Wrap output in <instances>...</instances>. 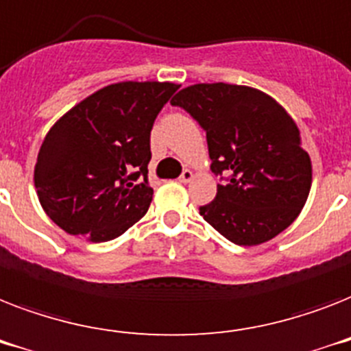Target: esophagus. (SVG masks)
<instances>
[{"instance_id":"1","label":"esophagus","mask_w":351,"mask_h":351,"mask_svg":"<svg viewBox=\"0 0 351 351\" xmlns=\"http://www.w3.org/2000/svg\"><path fill=\"white\" fill-rule=\"evenodd\" d=\"M192 179H193L192 170H183V173L179 176V181H181V183H190Z\"/></svg>"}]
</instances>
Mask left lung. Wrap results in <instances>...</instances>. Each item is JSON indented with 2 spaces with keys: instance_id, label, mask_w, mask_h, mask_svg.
Segmentation results:
<instances>
[{
  "instance_id": "1",
  "label": "left lung",
  "mask_w": 351,
  "mask_h": 351,
  "mask_svg": "<svg viewBox=\"0 0 351 351\" xmlns=\"http://www.w3.org/2000/svg\"><path fill=\"white\" fill-rule=\"evenodd\" d=\"M170 103L206 132L212 172L228 176L199 208L204 221L239 246L287 230L312 186V161L290 114L265 92L228 83L186 86Z\"/></svg>"
}]
</instances>
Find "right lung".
<instances>
[{"instance_id":"obj_1","label":"right lung","mask_w":351,"mask_h":351,"mask_svg":"<svg viewBox=\"0 0 351 351\" xmlns=\"http://www.w3.org/2000/svg\"><path fill=\"white\" fill-rule=\"evenodd\" d=\"M176 83H114L70 108L45 136L34 168L39 203L70 235L105 243L147 214L150 130Z\"/></svg>"}]
</instances>
